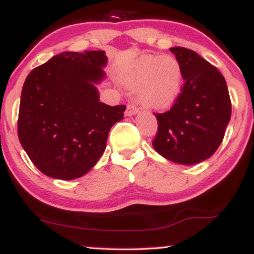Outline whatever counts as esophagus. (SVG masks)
Segmentation results:
<instances>
[{"instance_id":"esophagus-1","label":"esophagus","mask_w":254,"mask_h":254,"mask_svg":"<svg viewBox=\"0 0 254 254\" xmlns=\"http://www.w3.org/2000/svg\"><path fill=\"white\" fill-rule=\"evenodd\" d=\"M137 111H138V109L136 107V105H134V104H128L127 110H126V116L127 117L134 116V114L137 113Z\"/></svg>"}]
</instances>
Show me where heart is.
I'll use <instances>...</instances> for the list:
<instances>
[{
  "label": "heart",
  "mask_w": 254,
  "mask_h": 254,
  "mask_svg": "<svg viewBox=\"0 0 254 254\" xmlns=\"http://www.w3.org/2000/svg\"><path fill=\"white\" fill-rule=\"evenodd\" d=\"M127 88L137 90L141 105L151 110L169 109L183 85L179 62L170 55H142L124 75Z\"/></svg>",
  "instance_id": "1"
}]
</instances>
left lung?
I'll return each mask as SVG.
<instances>
[{"mask_svg": "<svg viewBox=\"0 0 254 254\" xmlns=\"http://www.w3.org/2000/svg\"><path fill=\"white\" fill-rule=\"evenodd\" d=\"M184 84L171 109L155 113L158 129L152 145L169 161L184 165L209 158L223 141L231 100L223 75L194 51L172 47Z\"/></svg>", "mask_w": 254, "mask_h": 254, "instance_id": "8db88e82", "label": "left lung"}]
</instances>
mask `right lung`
<instances>
[{
    "label": "right lung",
    "mask_w": 254,
    "mask_h": 254,
    "mask_svg": "<svg viewBox=\"0 0 254 254\" xmlns=\"http://www.w3.org/2000/svg\"><path fill=\"white\" fill-rule=\"evenodd\" d=\"M104 51L64 52L34 68L20 96L18 138L44 175L71 180L84 176L106 148L111 127L123 120L125 105L99 102Z\"/></svg>",
    "instance_id": "1"
}]
</instances>
